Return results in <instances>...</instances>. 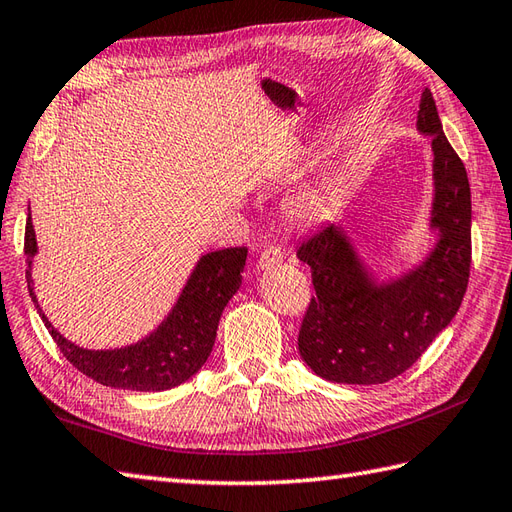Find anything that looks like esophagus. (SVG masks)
Returning <instances> with one entry per match:
<instances>
[{
	"instance_id": "esophagus-1",
	"label": "esophagus",
	"mask_w": 512,
	"mask_h": 512,
	"mask_svg": "<svg viewBox=\"0 0 512 512\" xmlns=\"http://www.w3.org/2000/svg\"><path fill=\"white\" fill-rule=\"evenodd\" d=\"M282 263V249L276 245H267L263 252L258 256V267L260 269H267V267H274Z\"/></svg>"
}]
</instances>
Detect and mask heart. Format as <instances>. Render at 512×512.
<instances>
[{
  "mask_svg": "<svg viewBox=\"0 0 512 512\" xmlns=\"http://www.w3.org/2000/svg\"><path fill=\"white\" fill-rule=\"evenodd\" d=\"M335 208V192L331 188H306L291 201V212L302 221L324 219Z\"/></svg>",
  "mask_w": 512,
  "mask_h": 512,
  "instance_id": "b5f03b06",
  "label": "heart"
}]
</instances>
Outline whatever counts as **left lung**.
I'll return each instance as SVG.
<instances>
[{"instance_id":"1","label":"left lung","mask_w":512,"mask_h":512,"mask_svg":"<svg viewBox=\"0 0 512 512\" xmlns=\"http://www.w3.org/2000/svg\"><path fill=\"white\" fill-rule=\"evenodd\" d=\"M418 129L434 149V227L440 243L427 263L377 289L361 271L348 238L324 225L298 245L315 295L298 333L300 357L317 377L379 385L423 357L458 313L471 274V188L467 168L445 138L436 102L420 100Z\"/></svg>"}]
</instances>
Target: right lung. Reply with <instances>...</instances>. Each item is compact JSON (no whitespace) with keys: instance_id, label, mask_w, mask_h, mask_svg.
I'll return each mask as SVG.
<instances>
[{"instance_id":"add662e5","label":"right lung","mask_w":512,"mask_h":512,"mask_svg":"<svg viewBox=\"0 0 512 512\" xmlns=\"http://www.w3.org/2000/svg\"><path fill=\"white\" fill-rule=\"evenodd\" d=\"M24 252L30 267L32 256L37 254L30 214L26 221ZM245 260L247 247H227L203 256L166 322L144 342L129 348L83 350L56 333L43 313L41 320L48 326L63 357L96 383L138 392L170 390L190 379L208 361L214 337H217L219 317L241 285ZM26 280L32 302L37 304V295L30 287V269H26Z\"/></svg>"}]
</instances>
